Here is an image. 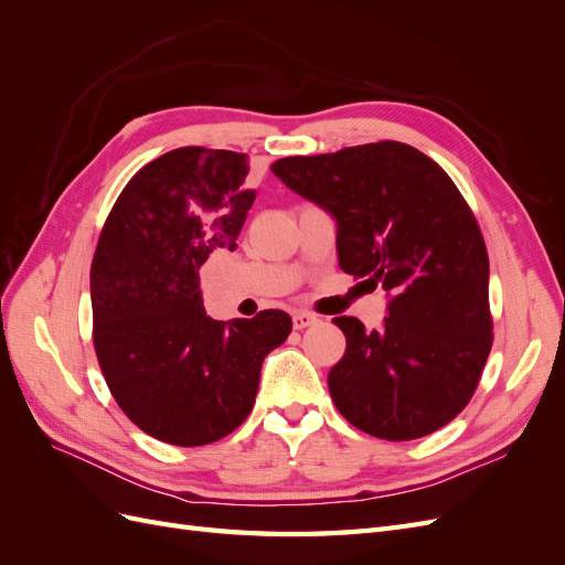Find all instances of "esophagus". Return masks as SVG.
<instances>
[{"instance_id":"obj_1","label":"esophagus","mask_w":565,"mask_h":565,"mask_svg":"<svg viewBox=\"0 0 565 565\" xmlns=\"http://www.w3.org/2000/svg\"><path fill=\"white\" fill-rule=\"evenodd\" d=\"M313 322H318V316H313V313H309V311H295V313H292V324H295V330L311 328Z\"/></svg>"}]
</instances>
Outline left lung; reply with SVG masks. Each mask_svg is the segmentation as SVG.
Masks as SVG:
<instances>
[{
  "label": "left lung",
  "instance_id": "left-lung-1",
  "mask_svg": "<svg viewBox=\"0 0 565 565\" xmlns=\"http://www.w3.org/2000/svg\"><path fill=\"white\" fill-rule=\"evenodd\" d=\"M270 172L332 214L341 270L386 289L380 330L351 316L332 320L347 337L328 374L339 413L386 440L452 422L492 347L488 252L452 179L398 141L282 158Z\"/></svg>",
  "mask_w": 565,
  "mask_h": 565
}]
</instances>
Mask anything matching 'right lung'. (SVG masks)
<instances>
[{
  "mask_svg": "<svg viewBox=\"0 0 565 565\" xmlns=\"http://www.w3.org/2000/svg\"><path fill=\"white\" fill-rule=\"evenodd\" d=\"M245 152L188 146L148 162L119 193L92 262L94 347L117 405L148 436L193 448L237 429L264 358L292 318L204 313L200 266L235 241L254 202Z\"/></svg>",
  "mask_w": 565,
  "mask_h": 565,
  "instance_id": "1",
  "label": "right lung"
}]
</instances>
